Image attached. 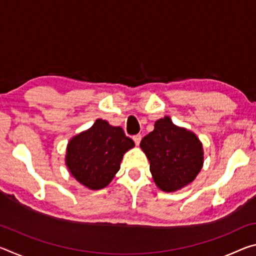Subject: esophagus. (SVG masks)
<instances>
[{
  "label": "esophagus",
  "instance_id": "1",
  "mask_svg": "<svg viewBox=\"0 0 256 256\" xmlns=\"http://www.w3.org/2000/svg\"><path fill=\"white\" fill-rule=\"evenodd\" d=\"M133 141H134V144H136V146L140 144V141H141V136H140V134H136V136H133Z\"/></svg>",
  "mask_w": 256,
  "mask_h": 256
}]
</instances>
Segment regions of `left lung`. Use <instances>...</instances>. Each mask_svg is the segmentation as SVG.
I'll return each instance as SVG.
<instances>
[{
  "mask_svg": "<svg viewBox=\"0 0 256 256\" xmlns=\"http://www.w3.org/2000/svg\"><path fill=\"white\" fill-rule=\"evenodd\" d=\"M140 148L150 162L154 182L164 192H176L196 180L203 167V146L190 130L177 126L170 116L156 120Z\"/></svg>",
  "mask_w": 256,
  "mask_h": 256,
  "instance_id": "8db88e82",
  "label": "left lung"
}]
</instances>
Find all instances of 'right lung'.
<instances>
[{
    "instance_id": "1",
    "label": "right lung",
    "mask_w": 256,
    "mask_h": 256,
    "mask_svg": "<svg viewBox=\"0 0 256 256\" xmlns=\"http://www.w3.org/2000/svg\"><path fill=\"white\" fill-rule=\"evenodd\" d=\"M134 142L122 128L96 120L92 128L70 138L66 164L70 174L89 190H102L120 170L124 154Z\"/></svg>"
}]
</instances>
